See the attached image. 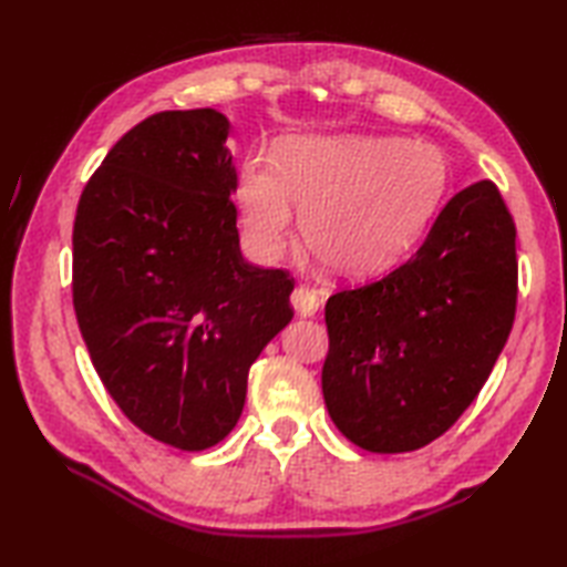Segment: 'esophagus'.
Masks as SVG:
<instances>
[{"label":"esophagus","mask_w":567,"mask_h":567,"mask_svg":"<svg viewBox=\"0 0 567 567\" xmlns=\"http://www.w3.org/2000/svg\"><path fill=\"white\" fill-rule=\"evenodd\" d=\"M290 302H292V307H295L299 317H311L319 309V297L309 285H297L292 290Z\"/></svg>","instance_id":"1"}]
</instances>
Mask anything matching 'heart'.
Instances as JSON below:
<instances>
[{
    "instance_id": "b5f03b06",
    "label": "heart",
    "mask_w": 567,
    "mask_h": 567,
    "mask_svg": "<svg viewBox=\"0 0 567 567\" xmlns=\"http://www.w3.org/2000/svg\"><path fill=\"white\" fill-rule=\"evenodd\" d=\"M449 185L445 155L421 141L311 136L287 141L275 163L250 155L236 202L250 248L277 258L299 231L323 270L363 277L414 246Z\"/></svg>"
}]
</instances>
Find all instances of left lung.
I'll return each instance as SVG.
<instances>
[{"label": "left lung", "mask_w": 567, "mask_h": 567, "mask_svg": "<svg viewBox=\"0 0 567 567\" xmlns=\"http://www.w3.org/2000/svg\"><path fill=\"white\" fill-rule=\"evenodd\" d=\"M516 292V226L480 179L449 199L412 258L329 297L321 390L333 424L370 453L443 436L495 368Z\"/></svg>", "instance_id": "left-lung-1"}]
</instances>
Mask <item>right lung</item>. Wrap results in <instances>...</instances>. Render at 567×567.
<instances>
[{"instance_id":"obj_1","label":"right lung","mask_w":567,"mask_h":567,"mask_svg":"<svg viewBox=\"0 0 567 567\" xmlns=\"http://www.w3.org/2000/svg\"><path fill=\"white\" fill-rule=\"evenodd\" d=\"M226 134L216 110L143 118L87 179L72 226L92 365L131 424L179 451L231 433L252 360L295 315V277L240 256Z\"/></svg>"}]
</instances>
